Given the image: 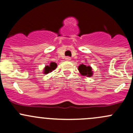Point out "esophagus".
Returning <instances> with one entry per match:
<instances>
[{
  "instance_id": "1",
  "label": "esophagus",
  "mask_w": 133,
  "mask_h": 133,
  "mask_svg": "<svg viewBox=\"0 0 133 133\" xmlns=\"http://www.w3.org/2000/svg\"><path fill=\"white\" fill-rule=\"evenodd\" d=\"M70 60H71V57H65V60H67V61H69Z\"/></svg>"
}]
</instances>
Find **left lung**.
Wrapping results in <instances>:
<instances>
[{
	"instance_id": "obj_1",
	"label": "left lung",
	"mask_w": 133,
	"mask_h": 133,
	"mask_svg": "<svg viewBox=\"0 0 133 133\" xmlns=\"http://www.w3.org/2000/svg\"><path fill=\"white\" fill-rule=\"evenodd\" d=\"M78 71L80 74L83 76H87L88 77L92 76V71L91 66H86L84 64H81L78 66Z\"/></svg>"
}]
</instances>
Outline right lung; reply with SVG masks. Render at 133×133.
I'll return each instance as SVG.
<instances>
[{
  "instance_id": "right-lung-1",
  "label": "right lung",
  "mask_w": 133,
  "mask_h": 133,
  "mask_svg": "<svg viewBox=\"0 0 133 133\" xmlns=\"http://www.w3.org/2000/svg\"><path fill=\"white\" fill-rule=\"evenodd\" d=\"M57 64H56L55 62H51L49 65H46V66L44 68V74H48L49 72H51L52 71L55 70V69L57 68Z\"/></svg>"
}]
</instances>
